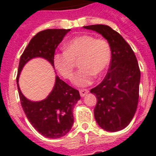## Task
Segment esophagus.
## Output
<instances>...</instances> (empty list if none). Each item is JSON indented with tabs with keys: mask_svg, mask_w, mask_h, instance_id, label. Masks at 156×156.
<instances>
[{
	"mask_svg": "<svg viewBox=\"0 0 156 156\" xmlns=\"http://www.w3.org/2000/svg\"><path fill=\"white\" fill-rule=\"evenodd\" d=\"M79 92H80L81 96L83 97V96H85V95L89 92V90H88L87 89H80V90H79Z\"/></svg>",
	"mask_w": 156,
	"mask_h": 156,
	"instance_id": "1",
	"label": "esophagus"
}]
</instances>
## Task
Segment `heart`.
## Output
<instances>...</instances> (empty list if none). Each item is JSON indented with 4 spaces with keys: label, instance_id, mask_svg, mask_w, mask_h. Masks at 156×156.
<instances>
[{
    "label": "heart",
    "instance_id": "1",
    "mask_svg": "<svg viewBox=\"0 0 156 156\" xmlns=\"http://www.w3.org/2000/svg\"><path fill=\"white\" fill-rule=\"evenodd\" d=\"M65 52H56L53 64L65 79H70L79 62L80 69L73 78L78 87L90 85L95 75H101L108 68L112 60V47L105 39H96L94 35H81L71 39L64 46Z\"/></svg>",
    "mask_w": 156,
    "mask_h": 156
}]
</instances>
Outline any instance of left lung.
<instances>
[{
    "label": "left lung",
    "mask_w": 156,
    "mask_h": 156,
    "mask_svg": "<svg viewBox=\"0 0 156 156\" xmlns=\"http://www.w3.org/2000/svg\"><path fill=\"white\" fill-rule=\"evenodd\" d=\"M83 27L101 34L112 47L108 71L102 83L90 90L97 99L95 121L107 131L121 130L130 123L138 107L140 69L135 54L123 37L108 26Z\"/></svg>",
    "instance_id": "obj_1"
}]
</instances>
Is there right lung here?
I'll list each match as a JSON object with an SVG mask.
<instances>
[{
    "instance_id": "obj_1",
    "label": "right lung",
    "mask_w": 156,
    "mask_h": 156,
    "mask_svg": "<svg viewBox=\"0 0 156 156\" xmlns=\"http://www.w3.org/2000/svg\"><path fill=\"white\" fill-rule=\"evenodd\" d=\"M69 30V29H48L38 32L30 40L21 56L17 83L22 69L31 58L43 57L54 66L55 50ZM18 90L21 105L26 116L40 134L46 138H59L70 130L73 124V106L80 100L78 90L71 87L58 76L56 77L52 92L45 100L40 102H32L24 97L18 83Z\"/></svg>"
}]
</instances>
